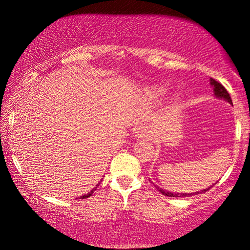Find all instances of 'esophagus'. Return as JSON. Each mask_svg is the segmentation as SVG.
I'll use <instances>...</instances> for the list:
<instances>
[{
	"label": "esophagus",
	"mask_w": 250,
	"mask_h": 250,
	"mask_svg": "<svg viewBox=\"0 0 250 250\" xmlns=\"http://www.w3.org/2000/svg\"><path fill=\"white\" fill-rule=\"evenodd\" d=\"M136 133H140V134H138V135H142V132H136Z\"/></svg>",
	"instance_id": "obj_1"
}]
</instances>
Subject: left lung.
<instances>
[{
	"label": "left lung",
	"instance_id": "8db88e82",
	"mask_svg": "<svg viewBox=\"0 0 250 250\" xmlns=\"http://www.w3.org/2000/svg\"><path fill=\"white\" fill-rule=\"evenodd\" d=\"M210 84L213 85L215 95H216V97L222 98V99H225V100L230 102V104H232L230 94H229V92L227 91V88H225L223 85L220 83V82L215 81L214 78H210ZM208 189H210V188H208ZM208 189H205L203 191H200V192H193V193H170V192H167V191H164L163 189H159V188H157V190H158L160 193H163L164 196H167V197H190V196H194V194H198V193L206 192V191H208Z\"/></svg>",
	"mask_w": 250,
	"mask_h": 250
}]
</instances>
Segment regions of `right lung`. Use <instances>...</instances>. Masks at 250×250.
Here are the masks:
<instances>
[{
	"label": "right lung",
	"instance_id": "obj_1",
	"mask_svg": "<svg viewBox=\"0 0 250 250\" xmlns=\"http://www.w3.org/2000/svg\"><path fill=\"white\" fill-rule=\"evenodd\" d=\"M97 188H98V187H95L94 189H92V190L90 191V192H88L87 194H84V196H82V197H81V199H85V198H88V197H90V196H92V193H93L94 191L97 190Z\"/></svg>",
	"mask_w": 250,
	"mask_h": 250
}]
</instances>
